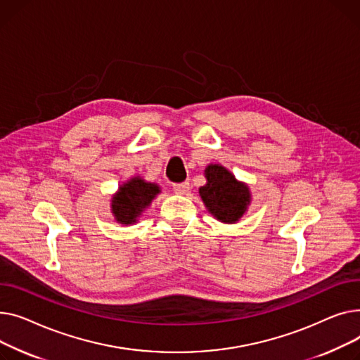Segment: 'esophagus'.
Returning a JSON list of instances; mask_svg holds the SVG:
<instances>
[{
	"mask_svg": "<svg viewBox=\"0 0 360 360\" xmlns=\"http://www.w3.org/2000/svg\"><path fill=\"white\" fill-rule=\"evenodd\" d=\"M173 190H174L177 195H186L188 190H190V184L187 181L176 183V184H173Z\"/></svg>",
	"mask_w": 360,
	"mask_h": 360,
	"instance_id": "1",
	"label": "esophagus"
}]
</instances>
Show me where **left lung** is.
I'll list each match as a JSON object with an SVG mask.
<instances>
[{
  "label": "left lung",
  "instance_id": "left-lung-1",
  "mask_svg": "<svg viewBox=\"0 0 360 360\" xmlns=\"http://www.w3.org/2000/svg\"><path fill=\"white\" fill-rule=\"evenodd\" d=\"M203 174L206 184L199 187V196L207 212L222 224H237L251 205L248 184L221 164H207Z\"/></svg>",
  "mask_w": 360,
  "mask_h": 360
}]
</instances>
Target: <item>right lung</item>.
<instances>
[{
	"label": "right lung",
	"instance_id": "1",
	"mask_svg": "<svg viewBox=\"0 0 360 360\" xmlns=\"http://www.w3.org/2000/svg\"><path fill=\"white\" fill-rule=\"evenodd\" d=\"M160 193V184L146 181L141 176H134L122 183L112 196L110 212L117 224L134 225Z\"/></svg>",
	"mask_w": 360,
	"mask_h": 360
}]
</instances>
